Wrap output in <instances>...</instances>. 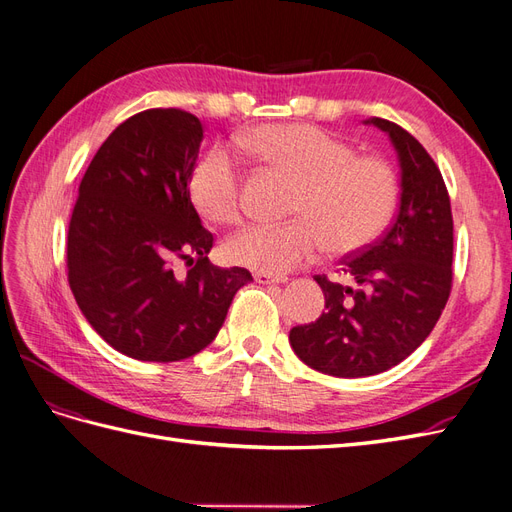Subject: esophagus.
<instances>
[{"mask_svg": "<svg viewBox=\"0 0 512 512\" xmlns=\"http://www.w3.org/2000/svg\"><path fill=\"white\" fill-rule=\"evenodd\" d=\"M254 280L258 284H284L286 277L284 275H269V273H254Z\"/></svg>", "mask_w": 512, "mask_h": 512, "instance_id": "1", "label": "esophagus"}]
</instances>
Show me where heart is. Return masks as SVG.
<instances>
[{
    "instance_id": "heart-1",
    "label": "heart",
    "mask_w": 512,
    "mask_h": 512,
    "mask_svg": "<svg viewBox=\"0 0 512 512\" xmlns=\"http://www.w3.org/2000/svg\"><path fill=\"white\" fill-rule=\"evenodd\" d=\"M239 147L301 181L290 209L299 220L235 232L224 245L232 265L284 275L316 260L324 247L331 254L361 250L391 220L397 200L391 168L376 158H354L342 138L305 123H275L243 132ZM190 196L209 222L239 220L241 170L228 149L213 147L196 162Z\"/></svg>"
}]
</instances>
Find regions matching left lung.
Wrapping results in <instances>:
<instances>
[{
	"label": "left lung",
	"mask_w": 512,
	"mask_h": 512,
	"mask_svg": "<svg viewBox=\"0 0 512 512\" xmlns=\"http://www.w3.org/2000/svg\"><path fill=\"white\" fill-rule=\"evenodd\" d=\"M363 123L389 136L397 153V218L382 239L344 260L356 288L318 275L322 316L290 329L294 354L337 378L376 376L408 359L436 327L453 282L451 200L436 162L397 123Z\"/></svg>",
	"instance_id": "obj_1"
}]
</instances>
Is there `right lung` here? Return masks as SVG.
Wrapping results in <instances>:
<instances>
[{
    "instance_id": "add662e5",
    "label": "right lung",
    "mask_w": 512,
    "mask_h": 512,
    "mask_svg": "<svg viewBox=\"0 0 512 512\" xmlns=\"http://www.w3.org/2000/svg\"><path fill=\"white\" fill-rule=\"evenodd\" d=\"M203 123L149 108L117 126L79 185L68 230V282L108 346L136 361L173 363L205 350L247 269L213 267V235L190 198ZM195 267L183 278L172 262Z\"/></svg>"
}]
</instances>
